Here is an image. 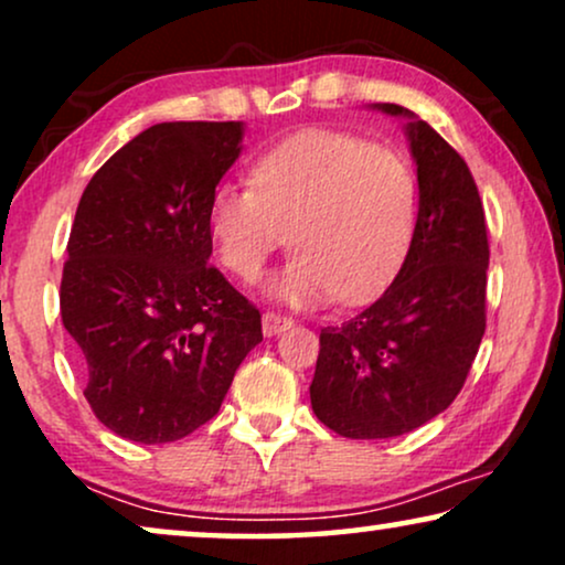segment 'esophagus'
Listing matches in <instances>:
<instances>
[{
  "instance_id": "obj_1",
  "label": "esophagus",
  "mask_w": 565,
  "mask_h": 565,
  "mask_svg": "<svg viewBox=\"0 0 565 565\" xmlns=\"http://www.w3.org/2000/svg\"><path fill=\"white\" fill-rule=\"evenodd\" d=\"M292 327V319L290 316H285L280 311H267L265 316H262V329H265L267 337L273 334H282L285 329Z\"/></svg>"
}]
</instances>
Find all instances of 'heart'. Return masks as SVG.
Wrapping results in <instances>:
<instances>
[{
  "instance_id": "obj_1",
  "label": "heart",
  "mask_w": 565,
  "mask_h": 565,
  "mask_svg": "<svg viewBox=\"0 0 565 565\" xmlns=\"http://www.w3.org/2000/svg\"><path fill=\"white\" fill-rule=\"evenodd\" d=\"M252 184L223 182L207 200L215 257L254 282L277 249L298 246L267 292L288 306L375 298L404 265L419 221V182L396 149L311 128L259 153Z\"/></svg>"
}]
</instances>
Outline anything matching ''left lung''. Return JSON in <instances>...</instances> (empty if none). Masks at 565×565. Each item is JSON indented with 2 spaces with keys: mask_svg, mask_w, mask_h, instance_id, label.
<instances>
[{
  "mask_svg": "<svg viewBox=\"0 0 565 565\" xmlns=\"http://www.w3.org/2000/svg\"><path fill=\"white\" fill-rule=\"evenodd\" d=\"M419 180V221L388 290L337 327H323L311 383L321 424L350 439L406 435L458 396L486 331L483 203L466 159L401 105Z\"/></svg>",
  "mask_w": 565,
  "mask_h": 565,
  "instance_id": "1",
  "label": "left lung"
}]
</instances>
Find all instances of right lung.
Segmentation results:
<instances>
[{"instance_id": "1", "label": "right lung", "mask_w": 565, "mask_h": 565, "mask_svg": "<svg viewBox=\"0 0 565 565\" xmlns=\"http://www.w3.org/2000/svg\"><path fill=\"white\" fill-rule=\"evenodd\" d=\"M242 136L236 120L146 128L76 207L61 321L92 412L134 443H174L211 422L262 342L257 306L207 265V200Z\"/></svg>"}]
</instances>
